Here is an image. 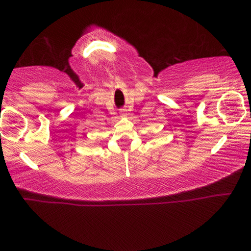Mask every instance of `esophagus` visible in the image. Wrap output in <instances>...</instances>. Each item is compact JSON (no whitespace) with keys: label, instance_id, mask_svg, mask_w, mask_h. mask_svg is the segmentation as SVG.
<instances>
[{"label":"esophagus","instance_id":"1","mask_svg":"<svg viewBox=\"0 0 251 251\" xmlns=\"http://www.w3.org/2000/svg\"><path fill=\"white\" fill-rule=\"evenodd\" d=\"M121 115H125V110H121Z\"/></svg>","mask_w":251,"mask_h":251}]
</instances>
